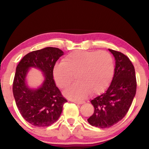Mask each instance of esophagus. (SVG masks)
Returning <instances> with one entry per match:
<instances>
[{
	"label": "esophagus",
	"mask_w": 149,
	"mask_h": 149,
	"mask_svg": "<svg viewBox=\"0 0 149 149\" xmlns=\"http://www.w3.org/2000/svg\"><path fill=\"white\" fill-rule=\"evenodd\" d=\"M74 102L75 104H85L84 101H74Z\"/></svg>",
	"instance_id": "obj_1"
}]
</instances>
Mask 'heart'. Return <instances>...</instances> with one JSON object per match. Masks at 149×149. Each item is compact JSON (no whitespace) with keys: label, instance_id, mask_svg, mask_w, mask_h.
<instances>
[{"label":"heart","instance_id":"heart-1","mask_svg":"<svg viewBox=\"0 0 149 149\" xmlns=\"http://www.w3.org/2000/svg\"><path fill=\"white\" fill-rule=\"evenodd\" d=\"M115 72L113 57L106 51H75L54 68L55 81L61 89L77 82L65 94L72 100L84 99L89 93H102L109 87Z\"/></svg>","mask_w":149,"mask_h":149}]
</instances>
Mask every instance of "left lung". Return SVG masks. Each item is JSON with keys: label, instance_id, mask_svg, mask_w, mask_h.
<instances>
[{"label": "left lung", "instance_id": "obj_1", "mask_svg": "<svg viewBox=\"0 0 149 149\" xmlns=\"http://www.w3.org/2000/svg\"><path fill=\"white\" fill-rule=\"evenodd\" d=\"M109 51L116 60L113 81L105 93L91 101L94 113L87 119L90 125L107 128L125 117L136 92V78L134 65L127 56L113 49Z\"/></svg>", "mask_w": 149, "mask_h": 149}]
</instances>
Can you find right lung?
I'll use <instances>...</instances> for the list:
<instances>
[{"mask_svg":"<svg viewBox=\"0 0 149 149\" xmlns=\"http://www.w3.org/2000/svg\"><path fill=\"white\" fill-rule=\"evenodd\" d=\"M64 55L59 48L45 47L26 54L16 68L13 93L20 114L26 121L36 127H48L59 119L67 100L56 87L53 71L57 60ZM30 67L39 68L46 80L38 90L29 89L25 84Z\"/></svg>","mask_w":149,"mask_h":149,"instance_id":"obj_1","label":"right lung"}]
</instances>
